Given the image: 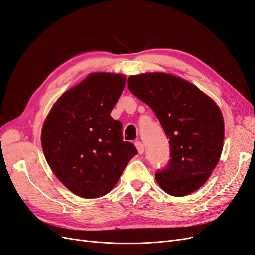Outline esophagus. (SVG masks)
I'll use <instances>...</instances> for the list:
<instances>
[{"instance_id": "esophagus-1", "label": "esophagus", "mask_w": 255, "mask_h": 255, "mask_svg": "<svg viewBox=\"0 0 255 255\" xmlns=\"http://www.w3.org/2000/svg\"><path fill=\"white\" fill-rule=\"evenodd\" d=\"M135 146H136V149H137L138 153H139V154H143V152H144V146H143L142 142L136 141V142H135Z\"/></svg>"}]
</instances>
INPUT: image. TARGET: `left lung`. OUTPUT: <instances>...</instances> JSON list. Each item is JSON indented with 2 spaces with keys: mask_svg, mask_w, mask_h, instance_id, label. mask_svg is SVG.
Returning <instances> with one entry per match:
<instances>
[{
  "mask_svg": "<svg viewBox=\"0 0 255 255\" xmlns=\"http://www.w3.org/2000/svg\"><path fill=\"white\" fill-rule=\"evenodd\" d=\"M128 89L155 113L169 138L171 159L157 172L168 195L184 197L204 185L220 159L225 121L214 100L196 85L165 72L130 75Z\"/></svg>",
  "mask_w": 255,
  "mask_h": 255,
  "instance_id": "obj_1",
  "label": "left lung"
}]
</instances>
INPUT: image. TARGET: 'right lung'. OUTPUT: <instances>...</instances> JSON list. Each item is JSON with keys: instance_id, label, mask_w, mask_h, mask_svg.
Masks as SVG:
<instances>
[{"instance_id": "obj_1", "label": "right lung", "mask_w": 255, "mask_h": 255, "mask_svg": "<svg viewBox=\"0 0 255 255\" xmlns=\"http://www.w3.org/2000/svg\"><path fill=\"white\" fill-rule=\"evenodd\" d=\"M126 82L121 73L92 72L57 99L43 122L45 159L76 196L109 194L137 154L133 143L123 141L122 123L111 116Z\"/></svg>"}]
</instances>
